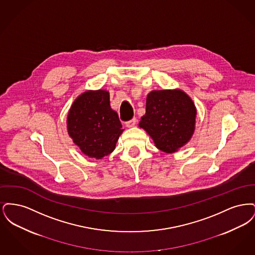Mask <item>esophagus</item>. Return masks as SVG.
<instances>
[{"label":"esophagus","mask_w":255,"mask_h":255,"mask_svg":"<svg viewBox=\"0 0 255 255\" xmlns=\"http://www.w3.org/2000/svg\"><path fill=\"white\" fill-rule=\"evenodd\" d=\"M135 123H136V119H135V118H133V120H131V121L126 122V123H125V125H126V127L131 128V127H133V126L135 125Z\"/></svg>","instance_id":"obj_1"}]
</instances>
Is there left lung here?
Returning <instances> with one entry per match:
<instances>
[{"instance_id": "left-lung-1", "label": "left lung", "mask_w": 255, "mask_h": 255, "mask_svg": "<svg viewBox=\"0 0 255 255\" xmlns=\"http://www.w3.org/2000/svg\"><path fill=\"white\" fill-rule=\"evenodd\" d=\"M196 116L193 100L182 90L152 91L146 97L145 115L138 126L145 130L158 149L171 154L191 139Z\"/></svg>"}]
</instances>
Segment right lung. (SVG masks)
Instances as JSON below:
<instances>
[{"label": "right lung", "mask_w": 255, "mask_h": 255, "mask_svg": "<svg viewBox=\"0 0 255 255\" xmlns=\"http://www.w3.org/2000/svg\"><path fill=\"white\" fill-rule=\"evenodd\" d=\"M67 130L73 143L89 158L111 154L123 132L106 90H89L75 98L68 113Z\"/></svg>", "instance_id": "right-lung-1"}]
</instances>
